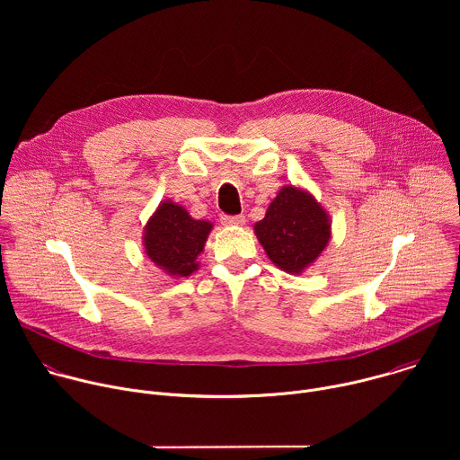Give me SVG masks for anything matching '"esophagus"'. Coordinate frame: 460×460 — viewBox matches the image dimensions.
I'll use <instances>...</instances> for the list:
<instances>
[{
  "label": "esophagus",
  "instance_id": "34e87169",
  "mask_svg": "<svg viewBox=\"0 0 460 460\" xmlns=\"http://www.w3.org/2000/svg\"><path fill=\"white\" fill-rule=\"evenodd\" d=\"M222 224L226 227H238V226L245 224V218L242 215L240 217H222Z\"/></svg>",
  "mask_w": 460,
  "mask_h": 460
}]
</instances>
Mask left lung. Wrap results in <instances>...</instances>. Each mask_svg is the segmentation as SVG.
<instances>
[{
	"mask_svg": "<svg viewBox=\"0 0 460 460\" xmlns=\"http://www.w3.org/2000/svg\"><path fill=\"white\" fill-rule=\"evenodd\" d=\"M254 234L279 270L302 275L330 243L332 220L307 189L286 183L254 224Z\"/></svg>",
	"mask_w": 460,
	"mask_h": 460,
	"instance_id": "1",
	"label": "left lung"
}]
</instances>
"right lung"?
<instances>
[{
  "mask_svg": "<svg viewBox=\"0 0 460 460\" xmlns=\"http://www.w3.org/2000/svg\"><path fill=\"white\" fill-rule=\"evenodd\" d=\"M213 224L196 220L172 200H162L144 227V251L153 264L172 279L199 271Z\"/></svg>",
  "mask_w": 460,
  "mask_h": 460,
  "instance_id": "obj_1",
  "label": "right lung"
}]
</instances>
